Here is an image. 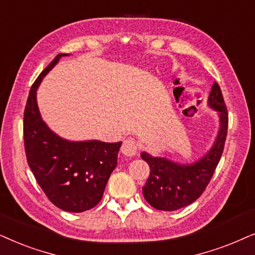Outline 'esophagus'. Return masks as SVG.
<instances>
[{
	"instance_id": "1",
	"label": "esophagus",
	"mask_w": 255,
	"mask_h": 255,
	"mask_svg": "<svg viewBox=\"0 0 255 255\" xmlns=\"http://www.w3.org/2000/svg\"><path fill=\"white\" fill-rule=\"evenodd\" d=\"M137 149H138V145L133 137L126 138L124 143L121 145V152L125 156H128V157H133V156L136 155Z\"/></svg>"
}]
</instances>
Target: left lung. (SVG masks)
Masks as SVG:
<instances>
[{
    "label": "left lung",
    "mask_w": 255,
    "mask_h": 255,
    "mask_svg": "<svg viewBox=\"0 0 255 255\" xmlns=\"http://www.w3.org/2000/svg\"><path fill=\"white\" fill-rule=\"evenodd\" d=\"M209 106L219 112L220 129L215 144L201 159L192 164H177L167 158L152 157L142 152L141 157L150 167V176L142 191L152 208L175 211L199 198L211 181L225 145L229 113L218 83L212 85Z\"/></svg>",
    "instance_id": "8db88e82"
}]
</instances>
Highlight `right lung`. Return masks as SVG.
Listing matches in <instances>:
<instances>
[{
    "instance_id": "add662e5",
    "label": "right lung",
    "mask_w": 255,
    "mask_h": 255,
    "mask_svg": "<svg viewBox=\"0 0 255 255\" xmlns=\"http://www.w3.org/2000/svg\"><path fill=\"white\" fill-rule=\"evenodd\" d=\"M66 53L43 70L30 90L24 110L23 135L26 161L51 203L67 212H84L103 198L117 167L121 142H71L56 135L40 118L36 91L45 74Z\"/></svg>"
}]
</instances>
